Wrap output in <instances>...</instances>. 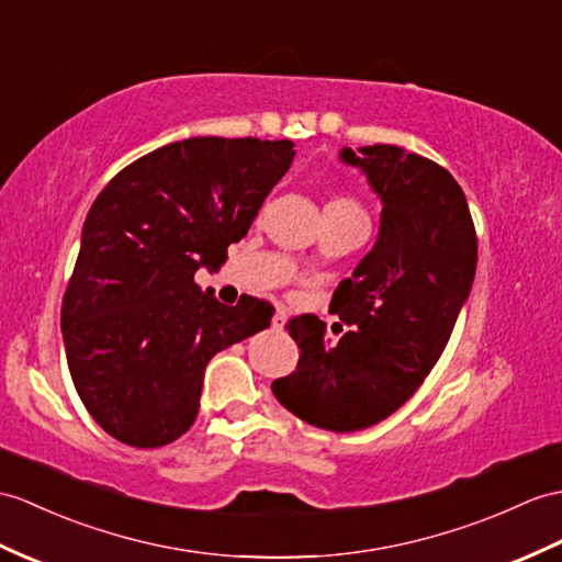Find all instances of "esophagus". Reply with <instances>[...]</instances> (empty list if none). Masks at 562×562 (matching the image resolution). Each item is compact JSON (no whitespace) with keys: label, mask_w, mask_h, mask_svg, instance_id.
Wrapping results in <instances>:
<instances>
[{"label":"esophagus","mask_w":562,"mask_h":562,"mask_svg":"<svg viewBox=\"0 0 562 562\" xmlns=\"http://www.w3.org/2000/svg\"><path fill=\"white\" fill-rule=\"evenodd\" d=\"M284 323H286V313L284 308H278L276 316H272V330H282Z\"/></svg>","instance_id":"esophagus-1"}]
</instances>
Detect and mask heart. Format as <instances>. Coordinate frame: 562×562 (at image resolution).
Masks as SVG:
<instances>
[{
    "label": "heart",
    "mask_w": 562,
    "mask_h": 562,
    "mask_svg": "<svg viewBox=\"0 0 562 562\" xmlns=\"http://www.w3.org/2000/svg\"><path fill=\"white\" fill-rule=\"evenodd\" d=\"M325 211H340V213H357V215H363L361 205L349 199V195H342V199H333L328 205H325Z\"/></svg>",
    "instance_id": "heart-1"
}]
</instances>
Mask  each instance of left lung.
Here are the masks:
<instances>
[{
  "instance_id": "obj_1",
  "label": "left lung",
  "mask_w": 562,
  "mask_h": 562,
  "mask_svg": "<svg viewBox=\"0 0 562 562\" xmlns=\"http://www.w3.org/2000/svg\"><path fill=\"white\" fill-rule=\"evenodd\" d=\"M340 158L381 199V229L333 294L340 340L311 313L286 323L302 351L272 395L302 422L349 434L387 419L436 367L472 292L476 229L464 191L434 160L385 143Z\"/></svg>"
}]
</instances>
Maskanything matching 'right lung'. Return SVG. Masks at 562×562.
<instances>
[{
	"mask_svg": "<svg viewBox=\"0 0 562 562\" xmlns=\"http://www.w3.org/2000/svg\"><path fill=\"white\" fill-rule=\"evenodd\" d=\"M292 140L195 136L124 167L88 211L61 302L76 393L116 440L160 448L199 414L217 351L270 325L256 296L220 304L193 282L220 268L294 160Z\"/></svg>",
	"mask_w": 562,
	"mask_h": 562,
	"instance_id": "obj_1",
	"label": "right lung"
}]
</instances>
